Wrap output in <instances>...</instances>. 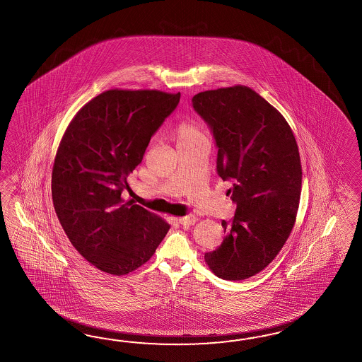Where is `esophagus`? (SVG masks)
<instances>
[{
	"label": "esophagus",
	"instance_id": "obj_1",
	"mask_svg": "<svg viewBox=\"0 0 362 362\" xmlns=\"http://www.w3.org/2000/svg\"><path fill=\"white\" fill-rule=\"evenodd\" d=\"M196 220H197V218H196L194 216L188 214V216H185V217H180V218H179V223L183 225V226H191V225H194Z\"/></svg>",
	"mask_w": 362,
	"mask_h": 362
}]
</instances>
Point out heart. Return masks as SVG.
<instances>
[{
  "label": "heart",
  "mask_w": 362,
  "mask_h": 362,
  "mask_svg": "<svg viewBox=\"0 0 362 362\" xmlns=\"http://www.w3.org/2000/svg\"><path fill=\"white\" fill-rule=\"evenodd\" d=\"M175 137H177V145H183V144L202 140L204 139V134L196 124L185 122L177 125L175 129Z\"/></svg>",
  "instance_id": "b5f03b06"
}]
</instances>
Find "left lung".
<instances>
[{"label":"left lung","mask_w":362,"mask_h":362,"mask_svg":"<svg viewBox=\"0 0 362 362\" xmlns=\"http://www.w3.org/2000/svg\"><path fill=\"white\" fill-rule=\"evenodd\" d=\"M217 148V174L233 185L234 217L226 237L204 257L223 280H246L280 252L296 222L302 168L291 127L264 98L246 86L217 88L192 98Z\"/></svg>","instance_id":"1"}]
</instances>
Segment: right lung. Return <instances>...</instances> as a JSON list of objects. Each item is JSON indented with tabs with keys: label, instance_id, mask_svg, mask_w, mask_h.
<instances>
[{
	"label": "right lung",
	"instance_id": "obj_1",
	"mask_svg": "<svg viewBox=\"0 0 362 362\" xmlns=\"http://www.w3.org/2000/svg\"><path fill=\"white\" fill-rule=\"evenodd\" d=\"M179 100L180 93L108 90L82 107L62 136L52 170L54 211L71 245L103 272H132L168 234V223L122 194Z\"/></svg>",
	"mask_w": 362,
	"mask_h": 362
}]
</instances>
